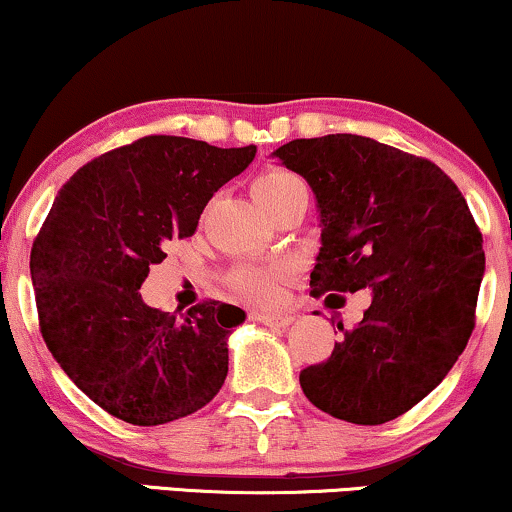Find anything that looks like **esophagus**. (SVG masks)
Listing matches in <instances>:
<instances>
[{
	"mask_svg": "<svg viewBox=\"0 0 512 512\" xmlns=\"http://www.w3.org/2000/svg\"><path fill=\"white\" fill-rule=\"evenodd\" d=\"M254 318L258 323L268 325V327H289L294 323V318L289 313H270V311H256Z\"/></svg>",
	"mask_w": 512,
	"mask_h": 512,
	"instance_id": "obj_1",
	"label": "esophagus"
}]
</instances>
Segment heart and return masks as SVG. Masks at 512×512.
<instances>
[{
	"label": "heart",
	"instance_id": "b5f03b06",
	"mask_svg": "<svg viewBox=\"0 0 512 512\" xmlns=\"http://www.w3.org/2000/svg\"><path fill=\"white\" fill-rule=\"evenodd\" d=\"M296 185H304L292 170L285 168H268L266 173H261L254 180V197L261 206L270 204V201L280 199L282 194L289 192V189ZM285 268L277 266V263H270V266H242L232 277L235 287L239 292L251 296L256 301H270L275 299L277 294V282H280Z\"/></svg>",
	"mask_w": 512,
	"mask_h": 512
}]
</instances>
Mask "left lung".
I'll return each mask as SVG.
<instances>
[{"instance_id": "1", "label": "left lung", "mask_w": 512, "mask_h": 512, "mask_svg": "<svg viewBox=\"0 0 512 512\" xmlns=\"http://www.w3.org/2000/svg\"><path fill=\"white\" fill-rule=\"evenodd\" d=\"M273 159L311 185L320 213L313 296L370 289L363 320L299 375L315 408L382 425L449 375L475 327L482 235L432 161L361 135L292 140Z\"/></svg>"}]
</instances>
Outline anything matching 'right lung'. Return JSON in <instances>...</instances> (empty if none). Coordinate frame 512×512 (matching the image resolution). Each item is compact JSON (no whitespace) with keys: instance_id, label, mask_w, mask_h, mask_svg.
Segmentation results:
<instances>
[{"instance_id":"1","label":"right lung","mask_w":512,"mask_h":512,"mask_svg":"<svg viewBox=\"0 0 512 512\" xmlns=\"http://www.w3.org/2000/svg\"><path fill=\"white\" fill-rule=\"evenodd\" d=\"M254 156V144L151 135L90 161L56 194L30 251L40 330L75 387L113 418L166 425L223 387L242 308L204 301L163 313L144 304L140 287Z\"/></svg>"}]
</instances>
